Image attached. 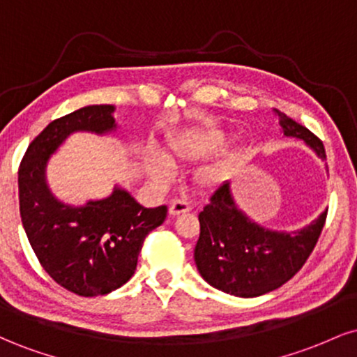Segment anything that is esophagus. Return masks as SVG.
Here are the masks:
<instances>
[{"instance_id": "obj_1", "label": "esophagus", "mask_w": 357, "mask_h": 357, "mask_svg": "<svg viewBox=\"0 0 357 357\" xmlns=\"http://www.w3.org/2000/svg\"><path fill=\"white\" fill-rule=\"evenodd\" d=\"M190 210H191L190 203L184 202V199H173V202L169 203V215L171 216L183 215V213H188Z\"/></svg>"}]
</instances>
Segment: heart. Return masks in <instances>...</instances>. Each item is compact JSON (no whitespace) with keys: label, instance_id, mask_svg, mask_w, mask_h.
<instances>
[{"label":"heart","instance_id":"b5f03b06","mask_svg":"<svg viewBox=\"0 0 357 357\" xmlns=\"http://www.w3.org/2000/svg\"><path fill=\"white\" fill-rule=\"evenodd\" d=\"M230 142V134L220 129L186 130L167 139V159L154 151H147L142 167L149 181L158 188L173 183L174 169L171 165H195L220 153ZM235 166V155H225L204 165L195 173V184L202 191H215L230 181Z\"/></svg>","mask_w":357,"mask_h":357}]
</instances>
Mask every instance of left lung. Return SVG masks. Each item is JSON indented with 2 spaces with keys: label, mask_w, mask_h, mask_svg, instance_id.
<instances>
[{
  "label": "left lung",
  "mask_w": 357,
  "mask_h": 357,
  "mask_svg": "<svg viewBox=\"0 0 357 357\" xmlns=\"http://www.w3.org/2000/svg\"><path fill=\"white\" fill-rule=\"evenodd\" d=\"M287 137L304 141L315 155L326 159L319 137L273 109ZM327 210L301 230H272L252 220L225 183L199 213V238L195 261L199 275L211 287L235 297H258L289 282L317 243Z\"/></svg>",
  "instance_id": "8db88e82"
}]
</instances>
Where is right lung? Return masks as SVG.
<instances>
[{"label":"right lung","instance_id":"add662e5","mask_svg":"<svg viewBox=\"0 0 357 357\" xmlns=\"http://www.w3.org/2000/svg\"><path fill=\"white\" fill-rule=\"evenodd\" d=\"M114 105H85L56 119L26 149L18 173L20 215L36 258L56 284L77 296H105L134 275L147 233L167 208H144L126 188L82 204L61 202L48 184L53 154L72 134H116Z\"/></svg>","mask_w":357,"mask_h":357}]
</instances>
